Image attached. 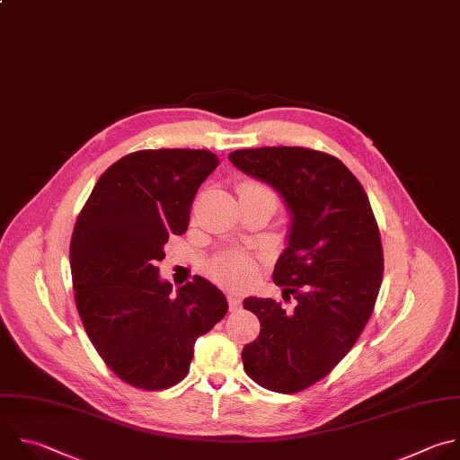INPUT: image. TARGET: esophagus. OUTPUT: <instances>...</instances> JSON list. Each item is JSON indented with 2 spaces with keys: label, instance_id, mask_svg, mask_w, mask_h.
Segmentation results:
<instances>
[{
  "label": "esophagus",
  "instance_id": "esophagus-1",
  "mask_svg": "<svg viewBox=\"0 0 460 460\" xmlns=\"http://www.w3.org/2000/svg\"><path fill=\"white\" fill-rule=\"evenodd\" d=\"M227 301H229V311H238L240 305H242V297L238 294H229L227 296Z\"/></svg>",
  "mask_w": 460,
  "mask_h": 460
}]
</instances>
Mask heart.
I'll return each mask as SVG.
<instances>
[{"instance_id": "obj_1", "label": "heart", "mask_w": 460, "mask_h": 460, "mask_svg": "<svg viewBox=\"0 0 460 460\" xmlns=\"http://www.w3.org/2000/svg\"><path fill=\"white\" fill-rule=\"evenodd\" d=\"M238 195L242 197H263L276 204V195L270 188L256 181H243L238 186ZM256 270V260L247 251H226L217 256L209 265V274L227 287H240L251 279Z\"/></svg>"}]
</instances>
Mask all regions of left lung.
I'll return each instance as SVG.
<instances>
[{
  "instance_id": "8db88e82",
  "label": "left lung",
  "mask_w": 460,
  "mask_h": 460,
  "mask_svg": "<svg viewBox=\"0 0 460 460\" xmlns=\"http://www.w3.org/2000/svg\"><path fill=\"white\" fill-rule=\"evenodd\" d=\"M229 161L278 191L290 213L272 279L296 307L245 297L261 329L242 361L260 386L296 394L323 379L370 320L383 279L379 227L359 181L329 153L272 146L236 149Z\"/></svg>"
}]
</instances>
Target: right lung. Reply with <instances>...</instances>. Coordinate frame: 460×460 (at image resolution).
<instances>
[{"instance_id": "right-lung-1", "label": "right lung", "mask_w": 460, "mask_h": 460, "mask_svg": "<svg viewBox=\"0 0 460 460\" xmlns=\"http://www.w3.org/2000/svg\"><path fill=\"white\" fill-rule=\"evenodd\" d=\"M220 164L208 149H144L111 164L77 217L70 267L83 327L110 370L142 390L181 383L195 341L227 313L202 276L177 288L157 261L190 226L200 184Z\"/></svg>"}]
</instances>
